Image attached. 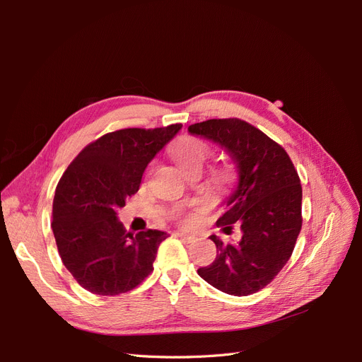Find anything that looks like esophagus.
<instances>
[{"mask_svg": "<svg viewBox=\"0 0 362 362\" xmlns=\"http://www.w3.org/2000/svg\"><path fill=\"white\" fill-rule=\"evenodd\" d=\"M175 235L180 237V238H182V240H185V242H193V240L196 238L194 235L187 234V233H184V231H177V233H175Z\"/></svg>", "mask_w": 362, "mask_h": 362, "instance_id": "1", "label": "esophagus"}]
</instances>
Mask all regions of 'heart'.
Listing matches in <instances>:
<instances>
[{
	"instance_id": "b5f03b06",
	"label": "heart",
	"mask_w": 362,
	"mask_h": 362,
	"mask_svg": "<svg viewBox=\"0 0 362 362\" xmlns=\"http://www.w3.org/2000/svg\"><path fill=\"white\" fill-rule=\"evenodd\" d=\"M210 154H211L210 146H208L204 140L196 139V137L182 139L181 141H178V145L173 149L175 161H177L178 166L187 173L194 170L201 172ZM228 178L229 175L226 170H218L216 173V181L218 184H225ZM173 217L182 223H189L193 218L190 214L185 213V210H182V208H177V210L173 211Z\"/></svg>"
}]
</instances>
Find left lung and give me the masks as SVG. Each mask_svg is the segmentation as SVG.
<instances>
[{"label": "left lung", "mask_w": 362, "mask_h": 362, "mask_svg": "<svg viewBox=\"0 0 362 362\" xmlns=\"http://www.w3.org/2000/svg\"><path fill=\"white\" fill-rule=\"evenodd\" d=\"M189 133L221 146L238 173L216 223L225 234L237 223L242 238L223 243L211 235L216 259L198 269V275L226 294L257 293L287 264L300 233L299 175L284 148L245 120L210 119L190 125Z\"/></svg>", "instance_id": "1"}]
</instances>
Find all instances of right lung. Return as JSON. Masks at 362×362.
<instances>
[{
	"instance_id": "right-lung-1",
	"label": "right lung",
	"mask_w": 362,
	"mask_h": 362,
	"mask_svg": "<svg viewBox=\"0 0 362 362\" xmlns=\"http://www.w3.org/2000/svg\"><path fill=\"white\" fill-rule=\"evenodd\" d=\"M181 127L108 133L87 145L60 178L52 202V233L64 267L87 291L127 293L154 270L168 233L127 234L117 210L137 193L146 166Z\"/></svg>"
}]
</instances>
